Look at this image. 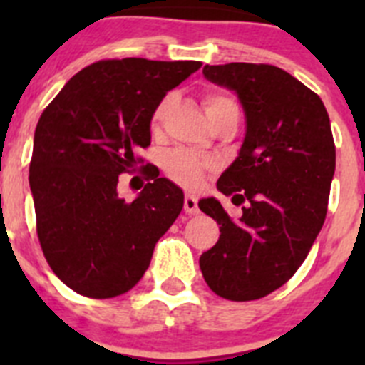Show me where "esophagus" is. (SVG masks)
I'll list each match as a JSON object with an SVG mask.
<instances>
[{"instance_id": "esophagus-1", "label": "esophagus", "mask_w": 365, "mask_h": 365, "mask_svg": "<svg viewBox=\"0 0 365 365\" xmlns=\"http://www.w3.org/2000/svg\"><path fill=\"white\" fill-rule=\"evenodd\" d=\"M185 212L188 215L199 214L197 197H195V195H192V193H188V195H186V197H185Z\"/></svg>"}]
</instances>
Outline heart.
Listing matches in <instances>:
<instances>
[{"mask_svg":"<svg viewBox=\"0 0 365 365\" xmlns=\"http://www.w3.org/2000/svg\"><path fill=\"white\" fill-rule=\"evenodd\" d=\"M168 108H170V98H164L153 113V124H159L166 115ZM205 108L210 120L214 122L219 118L227 109H237L234 100L230 96L217 95V93H210L205 96ZM210 168V163L197 159L195 155L188 153V151H173L166 157V172L172 177L175 182L182 186L193 188L197 186L202 179V173Z\"/></svg>","mask_w":365,"mask_h":365,"instance_id":"heart-1","label":"heart"}]
</instances>
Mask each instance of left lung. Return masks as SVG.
<instances>
[{
    "label": "left lung",
    "instance_id": "obj_1",
    "mask_svg": "<svg viewBox=\"0 0 365 365\" xmlns=\"http://www.w3.org/2000/svg\"><path fill=\"white\" fill-rule=\"evenodd\" d=\"M202 74L243 108V144L217 190L247 205L232 221L215 197L199 201L221 230L199 265L215 294L250 302L292 278L324 227L336 164L331 122L320 96L279 67L227 63Z\"/></svg>",
    "mask_w": 365,
    "mask_h": 365
}]
</instances>
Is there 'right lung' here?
<instances>
[{
    "instance_id": "obj_1",
    "label": "right lung",
    "mask_w": 365,
    "mask_h": 365,
    "mask_svg": "<svg viewBox=\"0 0 365 365\" xmlns=\"http://www.w3.org/2000/svg\"><path fill=\"white\" fill-rule=\"evenodd\" d=\"M201 62L122 58L76 73L47 106L29 168L41 250L53 272L87 298L128 292L150 267L155 243L185 205V193L146 166L151 179L131 202L118 175L151 143V118L168 91Z\"/></svg>"
}]
</instances>
